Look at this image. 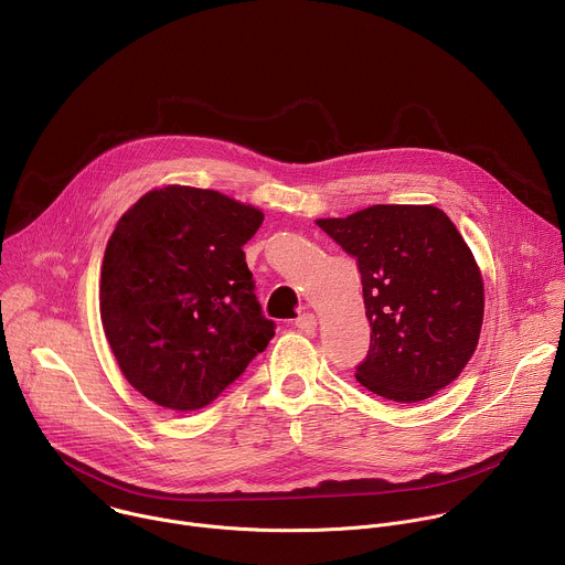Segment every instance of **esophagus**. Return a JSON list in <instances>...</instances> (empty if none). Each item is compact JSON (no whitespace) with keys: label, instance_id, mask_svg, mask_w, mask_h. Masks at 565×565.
Listing matches in <instances>:
<instances>
[{"label":"esophagus","instance_id":"esophagus-1","mask_svg":"<svg viewBox=\"0 0 565 565\" xmlns=\"http://www.w3.org/2000/svg\"><path fill=\"white\" fill-rule=\"evenodd\" d=\"M296 327L300 329V331H305V333H311L313 329H316V316L313 313H300L298 318H296Z\"/></svg>","mask_w":565,"mask_h":565}]
</instances>
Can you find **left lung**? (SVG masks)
Here are the masks:
<instances>
[{"mask_svg":"<svg viewBox=\"0 0 565 565\" xmlns=\"http://www.w3.org/2000/svg\"><path fill=\"white\" fill-rule=\"evenodd\" d=\"M316 224L361 271L372 335L359 383L396 403L452 383L483 324L481 271L455 222L431 204H374Z\"/></svg>","mask_w":565,"mask_h":565,"instance_id":"obj_1","label":"left lung"}]
</instances>
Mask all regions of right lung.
<instances>
[{"label":"right lung","mask_w":565,"mask_h":565,"mask_svg":"<svg viewBox=\"0 0 565 565\" xmlns=\"http://www.w3.org/2000/svg\"><path fill=\"white\" fill-rule=\"evenodd\" d=\"M263 211L211 189L142 195L110 234L99 280L106 341L149 401L191 412L215 401L274 338L243 247Z\"/></svg>","instance_id":"right-lung-1"}]
</instances>
